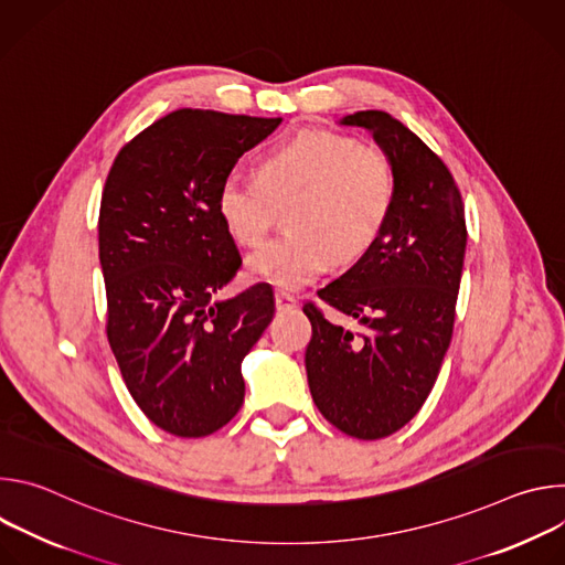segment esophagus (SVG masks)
<instances>
[{
  "instance_id": "1",
  "label": "esophagus",
  "mask_w": 565,
  "mask_h": 565,
  "mask_svg": "<svg viewBox=\"0 0 565 565\" xmlns=\"http://www.w3.org/2000/svg\"><path fill=\"white\" fill-rule=\"evenodd\" d=\"M275 303H277V310H288V308H295L297 306V299L284 290H277L275 292Z\"/></svg>"
}]
</instances>
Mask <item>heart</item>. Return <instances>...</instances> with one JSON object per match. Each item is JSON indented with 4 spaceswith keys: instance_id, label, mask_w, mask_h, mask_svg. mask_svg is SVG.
<instances>
[{
    "instance_id": "b5f03b06",
    "label": "heart",
    "mask_w": 565,
    "mask_h": 565,
    "mask_svg": "<svg viewBox=\"0 0 565 565\" xmlns=\"http://www.w3.org/2000/svg\"><path fill=\"white\" fill-rule=\"evenodd\" d=\"M286 203L290 230L253 253L246 270L295 290L375 244L395 203V170L351 136L301 131L262 156L257 177L227 174L216 190L218 216L241 246L262 244Z\"/></svg>"
}]
</instances>
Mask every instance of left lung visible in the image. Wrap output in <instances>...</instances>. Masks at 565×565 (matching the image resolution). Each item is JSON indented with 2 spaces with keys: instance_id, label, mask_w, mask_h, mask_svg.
Returning a JSON list of instances; mask_svg holds the SVG:
<instances>
[{
  "instance_id": "left-lung-1",
  "label": "left lung",
  "mask_w": 565,
  "mask_h": 565,
  "mask_svg": "<svg viewBox=\"0 0 565 565\" xmlns=\"http://www.w3.org/2000/svg\"><path fill=\"white\" fill-rule=\"evenodd\" d=\"M395 170V203L375 244L319 299L362 331L303 303L312 338L306 373L317 409L333 427L377 440L405 427L431 393L449 349L467 246L460 190L409 127L386 111H358Z\"/></svg>"
}]
</instances>
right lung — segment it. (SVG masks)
Wrapping results in <instances>:
<instances>
[{
  "instance_id": "obj_1",
  "label": "right lung",
  "mask_w": 565,
  "mask_h": 565,
  "mask_svg": "<svg viewBox=\"0 0 565 565\" xmlns=\"http://www.w3.org/2000/svg\"><path fill=\"white\" fill-rule=\"evenodd\" d=\"M279 122L172 111L118 151L103 190L107 340L140 412L179 438L210 436L236 416L241 362L275 315L268 284L214 299L241 268L216 190Z\"/></svg>"
}]
</instances>
